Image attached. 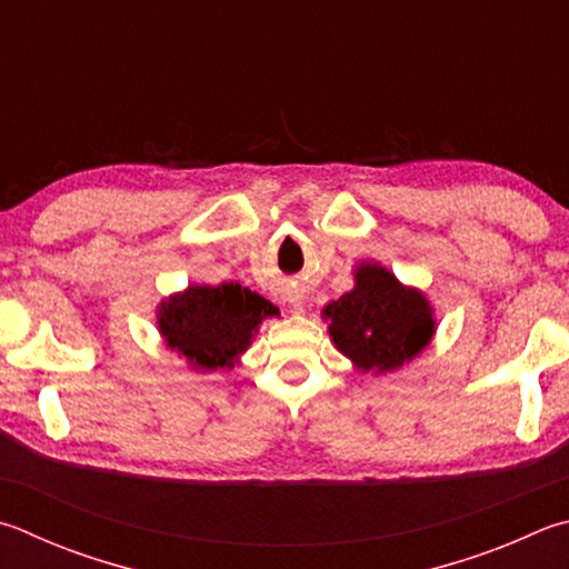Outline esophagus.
Segmentation results:
<instances>
[{
	"label": "esophagus",
	"mask_w": 569,
	"mask_h": 569,
	"mask_svg": "<svg viewBox=\"0 0 569 569\" xmlns=\"http://www.w3.org/2000/svg\"><path fill=\"white\" fill-rule=\"evenodd\" d=\"M286 301H288V303H291V306L296 308V311H301V308H303V296H301V293H298V291H288V296H286Z\"/></svg>",
	"instance_id": "obj_1"
}]
</instances>
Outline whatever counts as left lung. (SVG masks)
<instances>
[{"label": "left lung", "instance_id": "8db88e82", "mask_svg": "<svg viewBox=\"0 0 569 569\" xmlns=\"http://www.w3.org/2000/svg\"><path fill=\"white\" fill-rule=\"evenodd\" d=\"M330 338L363 370H392L418 356L432 336L426 296L380 266H360L356 288L326 306Z\"/></svg>", "mask_w": 569, "mask_h": 569}]
</instances>
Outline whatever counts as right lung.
<instances>
[{
  "label": "right lung",
  "mask_w": 569,
  "mask_h": 569,
  "mask_svg": "<svg viewBox=\"0 0 569 569\" xmlns=\"http://www.w3.org/2000/svg\"><path fill=\"white\" fill-rule=\"evenodd\" d=\"M276 308L239 283L191 286L161 306L159 328L169 348L196 368H233L258 323Z\"/></svg>",
  "instance_id": "add662e5"
}]
</instances>
